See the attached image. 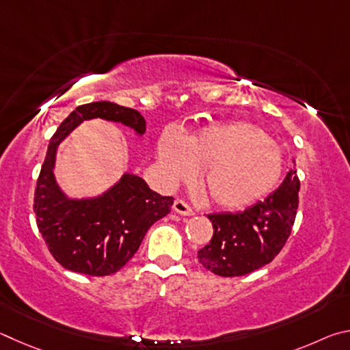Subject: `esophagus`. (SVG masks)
<instances>
[{
  "label": "esophagus",
  "mask_w": 350,
  "mask_h": 350,
  "mask_svg": "<svg viewBox=\"0 0 350 350\" xmlns=\"http://www.w3.org/2000/svg\"><path fill=\"white\" fill-rule=\"evenodd\" d=\"M172 209H174L175 213H178V215L189 217V215H192V213H193V211L191 209V206L186 204L183 200H175L174 206H172Z\"/></svg>",
  "instance_id": "obj_1"
}]
</instances>
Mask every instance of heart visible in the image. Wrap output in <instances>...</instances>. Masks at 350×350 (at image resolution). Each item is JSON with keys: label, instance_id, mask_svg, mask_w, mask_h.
I'll return each mask as SVG.
<instances>
[{"label": "heart", "instance_id": "1", "mask_svg": "<svg viewBox=\"0 0 350 350\" xmlns=\"http://www.w3.org/2000/svg\"><path fill=\"white\" fill-rule=\"evenodd\" d=\"M159 170L169 185L192 178L219 209H243L277 186L283 174L278 144L250 122L232 121L206 127L186 141L165 131L158 139Z\"/></svg>", "mask_w": 350, "mask_h": 350}]
</instances>
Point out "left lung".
<instances>
[{"instance_id":"left-lung-1","label":"left lung","mask_w":350,"mask_h":350,"mask_svg":"<svg viewBox=\"0 0 350 350\" xmlns=\"http://www.w3.org/2000/svg\"><path fill=\"white\" fill-rule=\"evenodd\" d=\"M295 170L266 200L243 212L211 213L213 237L198 250V261L219 277H241L271 262L289 238L298 209Z\"/></svg>"}]
</instances>
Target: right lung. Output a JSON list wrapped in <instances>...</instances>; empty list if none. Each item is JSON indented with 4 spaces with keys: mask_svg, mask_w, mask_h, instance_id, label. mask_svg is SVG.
<instances>
[{
    "mask_svg": "<svg viewBox=\"0 0 350 350\" xmlns=\"http://www.w3.org/2000/svg\"><path fill=\"white\" fill-rule=\"evenodd\" d=\"M95 118L120 122L138 137L146 132V120L138 110L110 101L78 106L49 143L36 181L33 212L40 234L61 266L104 277L118 272L132 258L150 226L170 212L174 198L153 192L141 176L129 172L96 197L66 195L53 174L58 146L81 122Z\"/></svg>",
    "mask_w": 350,
    "mask_h": 350,
    "instance_id": "add662e5",
    "label": "right lung"
}]
</instances>
